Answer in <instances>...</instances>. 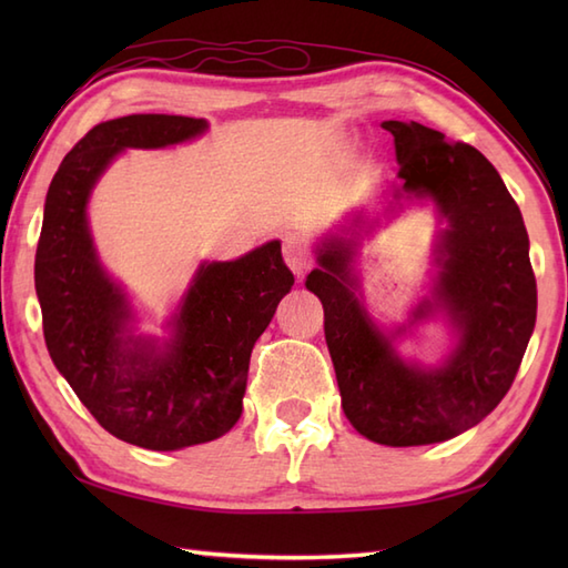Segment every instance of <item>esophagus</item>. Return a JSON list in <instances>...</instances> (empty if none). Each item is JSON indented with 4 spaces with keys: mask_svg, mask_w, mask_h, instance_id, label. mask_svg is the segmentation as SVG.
I'll return each instance as SVG.
<instances>
[{
    "mask_svg": "<svg viewBox=\"0 0 568 568\" xmlns=\"http://www.w3.org/2000/svg\"><path fill=\"white\" fill-rule=\"evenodd\" d=\"M283 258L287 263V268H291L297 277L305 275L312 268V253L305 244V239L295 232L283 234Z\"/></svg>",
    "mask_w": 568,
    "mask_h": 568,
    "instance_id": "obj_1",
    "label": "esophagus"
}]
</instances>
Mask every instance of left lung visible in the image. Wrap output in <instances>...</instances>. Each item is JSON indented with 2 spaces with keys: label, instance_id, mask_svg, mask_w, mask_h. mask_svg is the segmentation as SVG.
Instances as JSON below:
<instances>
[{
  "label": "left lung",
  "instance_id": "left-lung-1",
  "mask_svg": "<svg viewBox=\"0 0 568 568\" xmlns=\"http://www.w3.org/2000/svg\"><path fill=\"white\" fill-rule=\"evenodd\" d=\"M383 129L395 139L400 165L395 204L429 200L444 222L429 293L390 329L368 315L354 263L378 220L364 212L317 241L320 265L305 285L322 300L324 336L354 429L385 446L437 444L476 427L510 390L535 332L537 283L520 207L486 155L417 122H383ZM437 316L453 334L439 365L396 352L403 335Z\"/></svg>",
  "mask_w": 568,
  "mask_h": 568
}]
</instances>
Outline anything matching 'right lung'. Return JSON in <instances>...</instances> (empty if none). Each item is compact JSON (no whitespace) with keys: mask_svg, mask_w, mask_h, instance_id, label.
Masks as SVG:
<instances>
[{"mask_svg":"<svg viewBox=\"0 0 568 568\" xmlns=\"http://www.w3.org/2000/svg\"><path fill=\"white\" fill-rule=\"evenodd\" d=\"M204 119L129 114L90 129L51 180L36 248V295L48 354L80 403L116 439L178 452L232 429L251 348L295 277L281 241L236 261H202L165 336L136 332L122 283L104 271L88 202L126 149H168L202 136Z\"/></svg>","mask_w":568,"mask_h":568,"instance_id":"add662e5","label":"right lung"}]
</instances>
